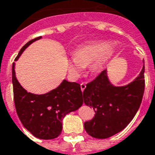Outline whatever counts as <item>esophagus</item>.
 Listing matches in <instances>:
<instances>
[{
    "label": "esophagus",
    "instance_id": "34e87169",
    "mask_svg": "<svg viewBox=\"0 0 155 155\" xmlns=\"http://www.w3.org/2000/svg\"><path fill=\"white\" fill-rule=\"evenodd\" d=\"M86 88V84L84 83V82H82L81 84V91H84V89Z\"/></svg>",
    "mask_w": 155,
    "mask_h": 155
}]
</instances>
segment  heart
Returning <instances> with one entry per match:
<instances>
[{
	"instance_id": "heart-1",
	"label": "heart",
	"mask_w": 155,
	"mask_h": 155,
	"mask_svg": "<svg viewBox=\"0 0 155 155\" xmlns=\"http://www.w3.org/2000/svg\"><path fill=\"white\" fill-rule=\"evenodd\" d=\"M115 49L109 41H96L80 46L74 54L66 58L68 72L72 78H78L90 64L92 74L102 73L112 61Z\"/></svg>"
}]
</instances>
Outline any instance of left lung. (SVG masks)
<instances>
[{"label":"left lung","mask_w":155,"mask_h":155,"mask_svg":"<svg viewBox=\"0 0 155 155\" xmlns=\"http://www.w3.org/2000/svg\"><path fill=\"white\" fill-rule=\"evenodd\" d=\"M144 61H143V63ZM144 64L132 82L115 86L110 81L107 70L86 84L82 99L93 107L95 114L84 122V130L96 139H107L123 130L133 120L142 101L144 91Z\"/></svg>","instance_id":"obj_1"}]
</instances>
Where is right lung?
Returning a JSON list of instances; mask_svg holds the SVG:
<instances>
[{
	"mask_svg": "<svg viewBox=\"0 0 155 155\" xmlns=\"http://www.w3.org/2000/svg\"><path fill=\"white\" fill-rule=\"evenodd\" d=\"M41 36L27 42L21 49L15 61L26 48ZM15 63L12 64V84L16 113L26 130L41 140H52L62 131V120L83 104L81 84L64 80L54 90L36 94L25 90L16 79Z\"/></svg>",
	"mask_w": 155,
	"mask_h": 155,
	"instance_id": "add662e5",
	"label": "right lung"
}]
</instances>
